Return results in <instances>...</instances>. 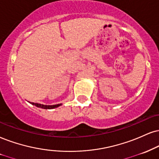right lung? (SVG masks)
Returning <instances> with one entry per match:
<instances>
[{
    "label": "right lung",
    "mask_w": 159,
    "mask_h": 159,
    "mask_svg": "<svg viewBox=\"0 0 159 159\" xmlns=\"http://www.w3.org/2000/svg\"><path fill=\"white\" fill-rule=\"evenodd\" d=\"M32 105H35V106L41 107V108H43V109H53L61 105V104H58V105H41V104H39V103H34V102H32Z\"/></svg>",
    "instance_id": "obj_1"
}]
</instances>
